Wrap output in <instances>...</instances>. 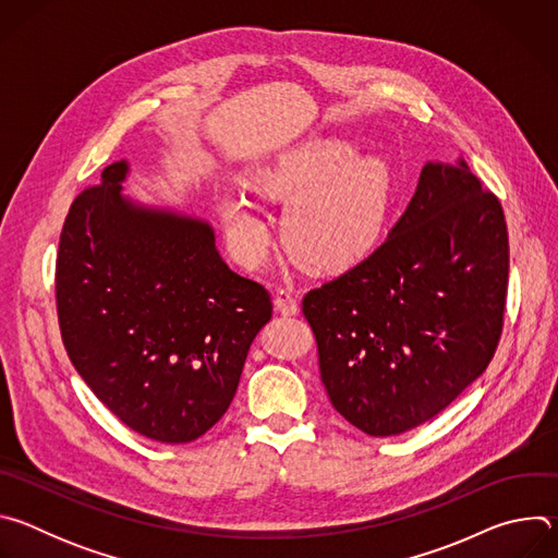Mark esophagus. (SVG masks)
I'll return each mask as SVG.
<instances>
[{"label": "esophagus", "instance_id": "34e87169", "mask_svg": "<svg viewBox=\"0 0 558 558\" xmlns=\"http://www.w3.org/2000/svg\"><path fill=\"white\" fill-rule=\"evenodd\" d=\"M274 302H276V308L282 315H295L298 313V300L289 289H278L276 295H274Z\"/></svg>", "mask_w": 558, "mask_h": 558}]
</instances>
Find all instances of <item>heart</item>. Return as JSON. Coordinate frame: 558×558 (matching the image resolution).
<instances>
[{
	"label": "heart",
	"instance_id": "b5f03b06",
	"mask_svg": "<svg viewBox=\"0 0 558 558\" xmlns=\"http://www.w3.org/2000/svg\"><path fill=\"white\" fill-rule=\"evenodd\" d=\"M338 145L304 147L254 170L258 192L291 201L284 241L298 263L313 271L338 274L362 263L379 243L386 222V185L371 163H352ZM350 168L347 169L345 166ZM220 220L233 254L247 265L265 260L271 229L245 192L218 201Z\"/></svg>",
	"mask_w": 558,
	"mask_h": 558
}]
</instances>
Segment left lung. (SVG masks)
<instances>
[{"mask_svg": "<svg viewBox=\"0 0 558 558\" xmlns=\"http://www.w3.org/2000/svg\"><path fill=\"white\" fill-rule=\"evenodd\" d=\"M508 269L499 198L463 161L426 163L386 241L302 298L333 409L371 437L441 413L495 357Z\"/></svg>", "mask_w": 558, "mask_h": 558, "instance_id": "left-lung-1", "label": "left lung"}]
</instances>
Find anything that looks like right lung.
I'll use <instances>...</instances> for the list:
<instances>
[{
    "instance_id": "add662e5",
    "label": "right lung",
    "mask_w": 558,
    "mask_h": 558,
    "mask_svg": "<svg viewBox=\"0 0 558 558\" xmlns=\"http://www.w3.org/2000/svg\"><path fill=\"white\" fill-rule=\"evenodd\" d=\"M125 161L78 194L54 269L61 340L99 400L134 433L190 444L229 409L269 291L231 271L207 222L121 196Z\"/></svg>"
}]
</instances>
